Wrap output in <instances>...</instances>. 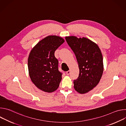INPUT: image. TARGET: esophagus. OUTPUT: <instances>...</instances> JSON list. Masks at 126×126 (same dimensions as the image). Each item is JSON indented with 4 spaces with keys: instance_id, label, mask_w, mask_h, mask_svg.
I'll use <instances>...</instances> for the list:
<instances>
[{
    "instance_id": "1",
    "label": "esophagus",
    "mask_w": 126,
    "mask_h": 126,
    "mask_svg": "<svg viewBox=\"0 0 126 126\" xmlns=\"http://www.w3.org/2000/svg\"><path fill=\"white\" fill-rule=\"evenodd\" d=\"M70 72H71L70 70H69V71H68L66 72V74H67V75H69L70 74Z\"/></svg>"
}]
</instances>
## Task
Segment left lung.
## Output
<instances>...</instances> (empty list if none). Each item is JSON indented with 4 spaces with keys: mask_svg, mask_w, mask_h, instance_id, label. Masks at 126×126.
Segmentation results:
<instances>
[{
    "mask_svg": "<svg viewBox=\"0 0 126 126\" xmlns=\"http://www.w3.org/2000/svg\"><path fill=\"white\" fill-rule=\"evenodd\" d=\"M68 45L76 56L79 77L74 80L75 90L80 94L91 91L99 83L103 72V56L98 46L86 38L66 37Z\"/></svg>",
    "mask_w": 126,
    "mask_h": 126,
    "instance_id": "8db88e82",
    "label": "left lung"
}]
</instances>
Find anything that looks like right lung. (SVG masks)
Returning <instances> with one entry per match:
<instances>
[{"instance_id": "obj_1", "label": "right lung", "mask_w": 126, "mask_h": 126, "mask_svg": "<svg viewBox=\"0 0 126 126\" xmlns=\"http://www.w3.org/2000/svg\"><path fill=\"white\" fill-rule=\"evenodd\" d=\"M64 41L57 36H48L39 42L30 53L28 67L30 79L44 92L55 91L61 81L62 73L59 71L58 60L54 53Z\"/></svg>"}]
</instances>
